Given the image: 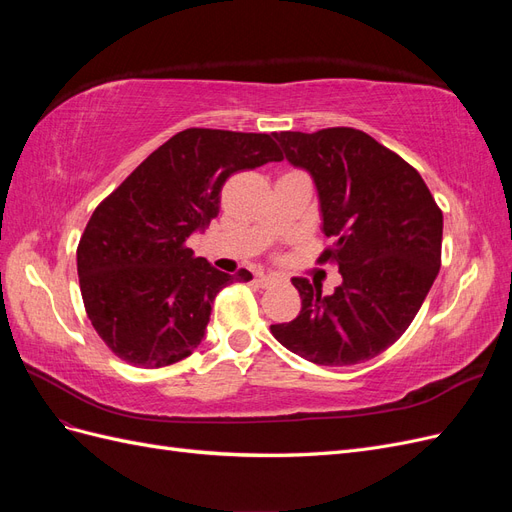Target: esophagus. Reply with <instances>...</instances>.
Listing matches in <instances>:
<instances>
[{
	"mask_svg": "<svg viewBox=\"0 0 512 512\" xmlns=\"http://www.w3.org/2000/svg\"><path fill=\"white\" fill-rule=\"evenodd\" d=\"M277 280H280V277L273 275V273H267V275H258V284H260L262 288H269V286H273Z\"/></svg>",
	"mask_w": 512,
	"mask_h": 512,
	"instance_id": "1",
	"label": "esophagus"
}]
</instances>
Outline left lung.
Returning <instances> with one entry per match:
<instances>
[{"label": "left lung", "instance_id": "8db88e82", "mask_svg": "<svg viewBox=\"0 0 512 512\" xmlns=\"http://www.w3.org/2000/svg\"><path fill=\"white\" fill-rule=\"evenodd\" d=\"M286 160L312 175L324 235L318 258L335 262L342 286L292 277L299 316L271 324L273 337L316 365L374 359L404 335L440 271L442 211L418 170L354 128L280 132Z\"/></svg>", "mask_w": 512, "mask_h": 512}]
</instances>
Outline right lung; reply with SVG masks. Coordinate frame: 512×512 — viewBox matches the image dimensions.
<instances>
[{"label":"right lung","instance_id":"1","mask_svg":"<svg viewBox=\"0 0 512 512\" xmlns=\"http://www.w3.org/2000/svg\"><path fill=\"white\" fill-rule=\"evenodd\" d=\"M284 160L269 134L188 128L138 164L91 215L76 250L85 312L134 367L173 365L203 342L213 299L232 282L188 247L220 213L230 175Z\"/></svg>","mask_w":512,"mask_h":512}]
</instances>
